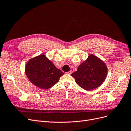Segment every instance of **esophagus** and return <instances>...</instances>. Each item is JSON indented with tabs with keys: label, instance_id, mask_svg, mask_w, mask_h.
I'll list each match as a JSON object with an SVG mask.
<instances>
[{
	"label": "esophagus",
	"instance_id": "obj_1",
	"mask_svg": "<svg viewBox=\"0 0 131 131\" xmlns=\"http://www.w3.org/2000/svg\"><path fill=\"white\" fill-rule=\"evenodd\" d=\"M67 74H69V75H70L71 74V71H68V72H66Z\"/></svg>",
	"mask_w": 131,
	"mask_h": 131
}]
</instances>
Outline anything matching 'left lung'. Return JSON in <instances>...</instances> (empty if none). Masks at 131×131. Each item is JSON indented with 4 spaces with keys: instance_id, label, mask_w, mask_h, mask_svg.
<instances>
[{
    "instance_id": "left-lung-1",
    "label": "left lung",
    "mask_w": 131,
    "mask_h": 131,
    "mask_svg": "<svg viewBox=\"0 0 131 131\" xmlns=\"http://www.w3.org/2000/svg\"><path fill=\"white\" fill-rule=\"evenodd\" d=\"M107 68L101 59L90 54L88 59L78 66L71 76L81 88L91 90L101 85L106 79Z\"/></svg>"
}]
</instances>
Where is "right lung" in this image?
Instances as JSON below:
<instances>
[{
    "mask_svg": "<svg viewBox=\"0 0 131 131\" xmlns=\"http://www.w3.org/2000/svg\"><path fill=\"white\" fill-rule=\"evenodd\" d=\"M25 73L29 81L42 89H48L64 75L44 54L30 59L26 64Z\"/></svg>",
    "mask_w": 131,
    "mask_h": 131,
    "instance_id": "obj_1",
    "label": "right lung"
}]
</instances>
